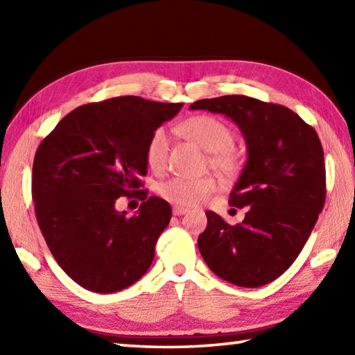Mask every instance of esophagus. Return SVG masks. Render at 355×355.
I'll use <instances>...</instances> for the list:
<instances>
[{"label":"esophagus","instance_id":"34e87169","mask_svg":"<svg viewBox=\"0 0 355 355\" xmlns=\"http://www.w3.org/2000/svg\"><path fill=\"white\" fill-rule=\"evenodd\" d=\"M188 211H189V209L184 208V207H173L172 208V213L175 214V216H183V214H186Z\"/></svg>","mask_w":355,"mask_h":355}]
</instances>
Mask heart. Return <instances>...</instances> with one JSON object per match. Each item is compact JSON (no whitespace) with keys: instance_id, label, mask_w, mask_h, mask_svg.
I'll return each instance as SVG.
<instances>
[{"instance_id":"1","label":"heart","mask_w":355,"mask_h":355,"mask_svg":"<svg viewBox=\"0 0 355 355\" xmlns=\"http://www.w3.org/2000/svg\"><path fill=\"white\" fill-rule=\"evenodd\" d=\"M180 135L196 142L209 155V166L225 175H236L241 171V156L233 148V131L220 119L213 116H194L178 127ZM169 153V137L164 128H156L146 147V161L155 172L163 171ZM218 188L213 177H172L159 184L158 192L164 200L182 207L199 205Z\"/></svg>"}]
</instances>
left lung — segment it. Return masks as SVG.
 I'll return each mask as SVG.
<instances>
[{
	"mask_svg": "<svg viewBox=\"0 0 355 355\" xmlns=\"http://www.w3.org/2000/svg\"><path fill=\"white\" fill-rule=\"evenodd\" d=\"M191 110L224 114L238 125L248 161L230 207L244 220L230 225L207 211L197 239L208 268L228 284L257 288L280 277L307 243L326 200V167L320 137L296 112L245 95L192 103Z\"/></svg>",
	"mask_w": 355,
	"mask_h": 355,
	"instance_id": "1",
	"label": "left lung"
}]
</instances>
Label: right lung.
I'll return each mask as SVG.
<instances>
[{
  "label": "right lung",
  "instance_id": "right-lung-1",
  "mask_svg": "<svg viewBox=\"0 0 355 355\" xmlns=\"http://www.w3.org/2000/svg\"><path fill=\"white\" fill-rule=\"evenodd\" d=\"M183 103L110 98L67 114L37 148L33 200L42 235L59 266L94 293H116L139 280L169 225L172 208L147 197L146 147ZM122 195L144 202L131 218L115 209Z\"/></svg>",
  "mask_w": 355,
  "mask_h": 355
}]
</instances>
